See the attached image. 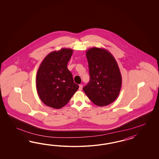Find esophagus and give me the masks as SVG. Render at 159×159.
Wrapping results in <instances>:
<instances>
[{"label":"esophagus","instance_id":"esophagus-1","mask_svg":"<svg viewBox=\"0 0 159 159\" xmlns=\"http://www.w3.org/2000/svg\"><path fill=\"white\" fill-rule=\"evenodd\" d=\"M82 87H83V85H82V84H80V85H79V90H82Z\"/></svg>","mask_w":159,"mask_h":159}]
</instances>
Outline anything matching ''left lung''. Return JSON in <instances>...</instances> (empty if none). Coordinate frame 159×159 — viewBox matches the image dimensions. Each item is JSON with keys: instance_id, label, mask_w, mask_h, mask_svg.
Instances as JSON below:
<instances>
[{"instance_id": "1", "label": "left lung", "mask_w": 159, "mask_h": 159, "mask_svg": "<svg viewBox=\"0 0 159 159\" xmlns=\"http://www.w3.org/2000/svg\"><path fill=\"white\" fill-rule=\"evenodd\" d=\"M86 57L90 79L83 90L97 106L109 105L118 96L122 85L116 59L106 49L96 47L89 49Z\"/></svg>"}]
</instances>
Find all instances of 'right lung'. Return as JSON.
<instances>
[{
    "label": "right lung",
    "instance_id": "add662e5",
    "mask_svg": "<svg viewBox=\"0 0 159 159\" xmlns=\"http://www.w3.org/2000/svg\"><path fill=\"white\" fill-rule=\"evenodd\" d=\"M73 49L62 48L49 53L37 71V91L46 106L55 109L67 104L79 86L73 82L72 74L67 67Z\"/></svg>",
    "mask_w": 159,
    "mask_h": 159
}]
</instances>
